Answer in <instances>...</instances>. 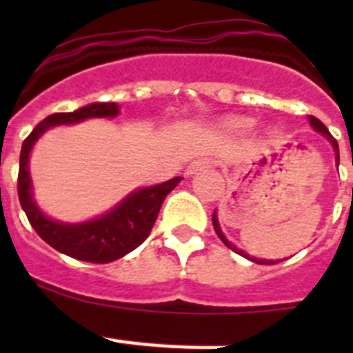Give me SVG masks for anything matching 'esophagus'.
<instances>
[{
  "label": "esophagus",
  "instance_id": "34e87169",
  "mask_svg": "<svg viewBox=\"0 0 353 353\" xmlns=\"http://www.w3.org/2000/svg\"><path fill=\"white\" fill-rule=\"evenodd\" d=\"M210 166H214V162H212L210 159H207V157L196 159V161H192L191 164L187 166L185 173H187V174H194V173H198V171L207 170V168H210Z\"/></svg>",
  "mask_w": 353,
  "mask_h": 353
}]
</instances>
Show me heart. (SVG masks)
Segmentation results:
<instances>
[{
	"mask_svg": "<svg viewBox=\"0 0 353 353\" xmlns=\"http://www.w3.org/2000/svg\"><path fill=\"white\" fill-rule=\"evenodd\" d=\"M254 121L251 118H232V120L226 121V129L232 130V132H248V130L252 129Z\"/></svg>",
	"mask_w": 353,
	"mask_h": 353,
	"instance_id": "1",
	"label": "heart"
}]
</instances>
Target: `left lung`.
I'll list each match as a JSON object with an SVG mask.
<instances>
[{
  "label": "left lung",
  "instance_id": "1",
  "mask_svg": "<svg viewBox=\"0 0 353 353\" xmlns=\"http://www.w3.org/2000/svg\"><path fill=\"white\" fill-rule=\"evenodd\" d=\"M310 123H311V127H313V129L316 130V132L323 134V136H325V138L329 139V141H330V145H332V148H334V154H336V162H338V164H339V146H338V141H336V139L332 138V136H330L329 129H327V127L323 125L322 121L318 120V118H314V117H310ZM212 223H214V230H215V233H217V236H219V239L223 240V244L226 245V248H230V249H232V251L239 252V254H242V256L249 258V260H252V261H256V263H260V265H263V263H267V265L277 263L276 260H258V258H251V256H249V254H245L244 251H240V249H236L235 245H233V244H230V242H228V240H226V236L223 235V232H221L219 221H217V215H215V212H214V215H212Z\"/></svg>",
  "mask_w": 353,
  "mask_h": 353
}]
</instances>
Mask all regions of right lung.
Returning <instances> with one entry per match:
<instances>
[{
  "label": "right lung",
  "mask_w": 353,
  "mask_h": 353,
  "mask_svg": "<svg viewBox=\"0 0 353 353\" xmlns=\"http://www.w3.org/2000/svg\"><path fill=\"white\" fill-rule=\"evenodd\" d=\"M120 105L114 102H95L84 105L74 113H56L42 120L31 134L24 139L19 157L17 192L21 207L26 212V217L40 239L46 240L56 251L63 252L76 260L90 261V263H109L118 258L125 256L130 251L141 245L150 235L157 219L162 201L179 185L182 176H174L164 183L152 187H143L127 196L108 214L79 224H65L48 215L37 207L33 192H31V179L28 170V161L37 139L49 127L77 123L86 118H108L120 113Z\"/></svg>",
  "instance_id": "obj_1"
}]
</instances>
